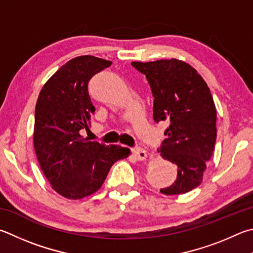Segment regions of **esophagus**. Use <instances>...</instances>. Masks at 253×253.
<instances>
[{"label":"esophagus","mask_w":253,"mask_h":253,"mask_svg":"<svg viewBox=\"0 0 253 253\" xmlns=\"http://www.w3.org/2000/svg\"><path fill=\"white\" fill-rule=\"evenodd\" d=\"M132 154H134L135 158L137 160H145L147 158V153L146 150H144L142 148H136L132 150Z\"/></svg>","instance_id":"1"}]
</instances>
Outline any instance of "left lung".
Masks as SVG:
<instances>
[{
  "label": "left lung",
  "mask_w": 253,
  "mask_h": 253,
  "mask_svg": "<svg viewBox=\"0 0 253 253\" xmlns=\"http://www.w3.org/2000/svg\"><path fill=\"white\" fill-rule=\"evenodd\" d=\"M146 75L154 96L155 123L169 127L160 147L164 159L177 167V179L160 192L180 195L198 187L217 137V111L207 83L189 64L177 58L131 62Z\"/></svg>",
  "instance_id": "left-lung-1"
}]
</instances>
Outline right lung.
<instances>
[{"instance_id": "obj_1", "label": "right lung", "mask_w": 253, "mask_h": 253, "mask_svg": "<svg viewBox=\"0 0 253 253\" xmlns=\"http://www.w3.org/2000/svg\"><path fill=\"white\" fill-rule=\"evenodd\" d=\"M111 65V61L91 55L75 57L50 76L40 91L35 154L50 187L64 198L77 200L93 195L113 165L131 153L127 147L105 146L81 135V129H88L95 113L88 82Z\"/></svg>"}]
</instances>
